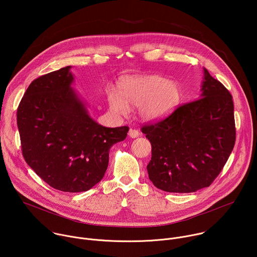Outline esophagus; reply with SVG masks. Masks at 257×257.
Returning <instances> with one entry per match:
<instances>
[{"mask_svg": "<svg viewBox=\"0 0 257 257\" xmlns=\"http://www.w3.org/2000/svg\"><path fill=\"white\" fill-rule=\"evenodd\" d=\"M129 136H130L131 138H136V137L140 136V132H139L138 130H136V129H130V131H129Z\"/></svg>", "mask_w": 257, "mask_h": 257, "instance_id": "obj_1", "label": "esophagus"}]
</instances>
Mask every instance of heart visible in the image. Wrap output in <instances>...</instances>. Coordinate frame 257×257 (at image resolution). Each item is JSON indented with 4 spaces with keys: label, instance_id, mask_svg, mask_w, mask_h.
<instances>
[{
    "label": "heart",
    "instance_id": "heart-1",
    "mask_svg": "<svg viewBox=\"0 0 257 257\" xmlns=\"http://www.w3.org/2000/svg\"><path fill=\"white\" fill-rule=\"evenodd\" d=\"M121 97L111 94L109 105L114 112L126 115L128 106H140L143 119L153 121L172 113L180 101L178 84L160 75H148L124 80L120 84Z\"/></svg>",
    "mask_w": 257,
    "mask_h": 257
}]
</instances>
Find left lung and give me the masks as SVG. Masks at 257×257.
Returning <instances> with one entry per match:
<instances>
[{
	"label": "left lung",
	"instance_id": "left-lung-1",
	"mask_svg": "<svg viewBox=\"0 0 257 257\" xmlns=\"http://www.w3.org/2000/svg\"><path fill=\"white\" fill-rule=\"evenodd\" d=\"M152 144L150 180L167 192L208 187L222 172L236 141L230 91L204 69L200 98L141 127Z\"/></svg>",
	"mask_w": 257,
	"mask_h": 257
}]
</instances>
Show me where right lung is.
Masks as SVG:
<instances>
[{"instance_id":"right-lung-1","label":"right lung","mask_w":257,"mask_h":257,"mask_svg":"<svg viewBox=\"0 0 257 257\" xmlns=\"http://www.w3.org/2000/svg\"><path fill=\"white\" fill-rule=\"evenodd\" d=\"M70 66L34 79L17 108L21 151L27 165L51 187L82 192L102 178L112 145L128 126L107 128L92 120L70 85Z\"/></svg>"}]
</instances>
